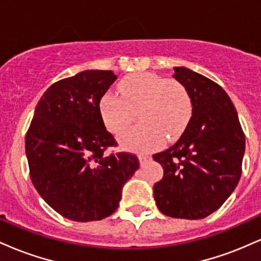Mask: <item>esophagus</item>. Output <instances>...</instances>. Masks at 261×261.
Wrapping results in <instances>:
<instances>
[{
  "mask_svg": "<svg viewBox=\"0 0 261 261\" xmlns=\"http://www.w3.org/2000/svg\"><path fill=\"white\" fill-rule=\"evenodd\" d=\"M139 161H140L141 166H145V164H146V163H147V162H149V161H151V157H149V155H145V154H140V155H139Z\"/></svg>",
  "mask_w": 261,
  "mask_h": 261,
  "instance_id": "1",
  "label": "esophagus"
}]
</instances>
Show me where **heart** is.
Here are the masks:
<instances>
[{
    "instance_id": "heart-1",
    "label": "heart",
    "mask_w": 261,
    "mask_h": 261,
    "mask_svg": "<svg viewBox=\"0 0 261 261\" xmlns=\"http://www.w3.org/2000/svg\"><path fill=\"white\" fill-rule=\"evenodd\" d=\"M121 95L104 93L99 112L104 125L114 135L130 126L139 110L141 125L121 135L124 148L149 152L161 145L162 137L173 140L185 130L193 113L187 87L151 72L131 74L119 85Z\"/></svg>"
}]
</instances>
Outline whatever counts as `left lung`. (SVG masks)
I'll return each instance as SVG.
<instances>
[{"label":"left lung","mask_w":261,"mask_h":261,"mask_svg":"<svg viewBox=\"0 0 261 261\" xmlns=\"http://www.w3.org/2000/svg\"><path fill=\"white\" fill-rule=\"evenodd\" d=\"M173 77L187 87L193 115L180 139L153 154L163 167L153 196L166 216L201 220L220 208L238 184L245 137L222 87L187 67H174Z\"/></svg>","instance_id":"8db88e82"}]
</instances>
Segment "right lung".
<instances>
[{
	"mask_svg": "<svg viewBox=\"0 0 261 261\" xmlns=\"http://www.w3.org/2000/svg\"><path fill=\"white\" fill-rule=\"evenodd\" d=\"M116 74L87 70L54 83L35 108L25 136V154L34 188L58 214L77 222L103 220L115 212L121 190L139 169L107 131L99 101Z\"/></svg>",
	"mask_w": 261,
	"mask_h": 261,
	"instance_id": "right-lung-1",
	"label": "right lung"
}]
</instances>
